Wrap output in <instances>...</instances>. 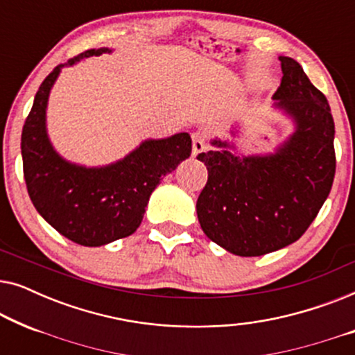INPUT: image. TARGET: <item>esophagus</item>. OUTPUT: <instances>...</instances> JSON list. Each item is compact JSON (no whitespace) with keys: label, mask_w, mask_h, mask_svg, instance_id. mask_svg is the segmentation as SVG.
<instances>
[{"label":"esophagus","mask_w":355,"mask_h":355,"mask_svg":"<svg viewBox=\"0 0 355 355\" xmlns=\"http://www.w3.org/2000/svg\"><path fill=\"white\" fill-rule=\"evenodd\" d=\"M207 148V135L197 130L192 134V155L197 157L198 153H202Z\"/></svg>","instance_id":"obj_1"}]
</instances>
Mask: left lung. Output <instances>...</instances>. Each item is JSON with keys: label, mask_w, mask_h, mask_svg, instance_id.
<instances>
[{"label": "left lung", "mask_w": 355, "mask_h": 355, "mask_svg": "<svg viewBox=\"0 0 355 355\" xmlns=\"http://www.w3.org/2000/svg\"><path fill=\"white\" fill-rule=\"evenodd\" d=\"M273 98L295 121V132L270 157L198 153L208 181L197 200L207 237L231 254L259 257L293 244L309 230L336 173L334 121L328 100L293 58L281 56ZM216 147L226 142L213 140Z\"/></svg>", "instance_id": "8db88e82"}]
</instances>
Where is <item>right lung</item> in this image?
I'll return each mask as SVG.
<instances>
[{
    "label": "right lung",
    "instance_id": "obj_1",
    "mask_svg": "<svg viewBox=\"0 0 355 355\" xmlns=\"http://www.w3.org/2000/svg\"><path fill=\"white\" fill-rule=\"evenodd\" d=\"M106 51L108 48L87 50L46 76L21 137L24 179L33 207L60 234L85 247L110 244L135 232L155 187L192 152L187 132L145 140L124 159L105 168L77 166L53 150L45 129V110L61 67Z\"/></svg>",
    "mask_w": 355,
    "mask_h": 355
}]
</instances>
